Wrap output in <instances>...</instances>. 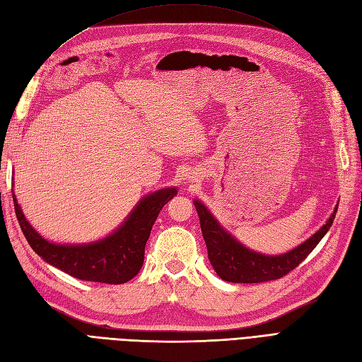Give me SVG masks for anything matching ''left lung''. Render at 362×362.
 I'll return each instance as SVG.
<instances>
[{
    "label": "left lung",
    "instance_id": "8db88e82",
    "mask_svg": "<svg viewBox=\"0 0 362 362\" xmlns=\"http://www.w3.org/2000/svg\"><path fill=\"white\" fill-rule=\"evenodd\" d=\"M194 206L199 216L208 259H210L213 269L223 281L240 284L279 279L298 267L329 231L338 208L335 206L327 222L300 246L282 255H262L245 247L231 234L226 233L201 201H194Z\"/></svg>",
    "mask_w": 362,
    "mask_h": 362
}]
</instances>
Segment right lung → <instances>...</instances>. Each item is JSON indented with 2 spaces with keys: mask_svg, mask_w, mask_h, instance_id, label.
<instances>
[{
  "mask_svg": "<svg viewBox=\"0 0 362 362\" xmlns=\"http://www.w3.org/2000/svg\"><path fill=\"white\" fill-rule=\"evenodd\" d=\"M177 189H163L145 196L113 234L95 243L56 245L37 234L28 223L13 194L15 213L31 249L48 264L68 275L103 284H124L133 279L144 266L145 246L161 208Z\"/></svg>",
  "mask_w": 362,
  "mask_h": 362,
  "instance_id": "obj_1",
  "label": "right lung"
}]
</instances>
